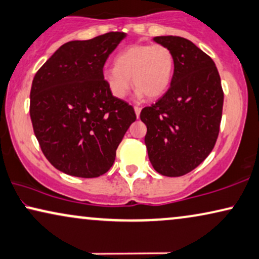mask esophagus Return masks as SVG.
Returning a JSON list of instances; mask_svg holds the SVG:
<instances>
[{"label":"esophagus","mask_w":259,"mask_h":259,"mask_svg":"<svg viewBox=\"0 0 259 259\" xmlns=\"http://www.w3.org/2000/svg\"><path fill=\"white\" fill-rule=\"evenodd\" d=\"M134 112H136V115H137V117H139V115H140V112H142V108H140V107L136 106V107H134Z\"/></svg>","instance_id":"1"}]
</instances>
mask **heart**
<instances>
[{
	"label": "heart",
	"instance_id": "heart-1",
	"mask_svg": "<svg viewBox=\"0 0 259 259\" xmlns=\"http://www.w3.org/2000/svg\"><path fill=\"white\" fill-rule=\"evenodd\" d=\"M175 57L164 45L136 44L123 49L114 58L113 68L103 71V80L115 99L128 95L131 87H137V97L147 95L156 99L165 94L174 77Z\"/></svg>",
	"mask_w": 259,
	"mask_h": 259
}]
</instances>
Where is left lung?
<instances>
[{"instance_id":"1","label":"left lung","mask_w":259,"mask_h":259,"mask_svg":"<svg viewBox=\"0 0 259 259\" xmlns=\"http://www.w3.org/2000/svg\"><path fill=\"white\" fill-rule=\"evenodd\" d=\"M153 41L174 53V77L140 119L147 127L145 145L153 169L179 177L199 166L215 145L224 93L213 59L195 44L174 35L154 36Z\"/></svg>"}]
</instances>
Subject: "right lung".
Listing matches in <instances>:
<instances>
[{"label": "right lung", "instance_id": "obj_1", "mask_svg": "<svg viewBox=\"0 0 259 259\" xmlns=\"http://www.w3.org/2000/svg\"><path fill=\"white\" fill-rule=\"evenodd\" d=\"M126 33L73 40L57 50L33 78L29 114L42 153L66 175L93 179L112 167L137 116L103 80V65Z\"/></svg>", "mask_w": 259, "mask_h": 259}]
</instances>
